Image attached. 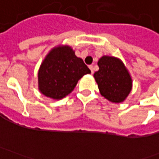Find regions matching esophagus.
Listing matches in <instances>:
<instances>
[{
	"mask_svg": "<svg viewBox=\"0 0 159 159\" xmlns=\"http://www.w3.org/2000/svg\"><path fill=\"white\" fill-rule=\"evenodd\" d=\"M89 69L91 70V73L93 74L94 73V67H93V65H89Z\"/></svg>",
	"mask_w": 159,
	"mask_h": 159,
	"instance_id": "34e87169",
	"label": "esophagus"
}]
</instances>
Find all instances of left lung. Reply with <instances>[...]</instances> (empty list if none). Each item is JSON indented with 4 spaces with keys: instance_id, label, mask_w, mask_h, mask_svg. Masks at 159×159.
<instances>
[{
    "instance_id": "1",
    "label": "left lung",
    "mask_w": 159,
    "mask_h": 159,
    "mask_svg": "<svg viewBox=\"0 0 159 159\" xmlns=\"http://www.w3.org/2000/svg\"><path fill=\"white\" fill-rule=\"evenodd\" d=\"M94 73L101 95L112 102H121L132 89V79L124 64L116 57L104 56Z\"/></svg>"
}]
</instances>
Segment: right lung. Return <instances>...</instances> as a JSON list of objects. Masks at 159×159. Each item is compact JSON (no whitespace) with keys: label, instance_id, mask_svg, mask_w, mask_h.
<instances>
[{"label":"right lung","instance_id":"1","mask_svg":"<svg viewBox=\"0 0 159 159\" xmlns=\"http://www.w3.org/2000/svg\"><path fill=\"white\" fill-rule=\"evenodd\" d=\"M91 70L70 47L53 48L40 65L39 89L47 97L62 99L69 95L77 82Z\"/></svg>","mask_w":159,"mask_h":159}]
</instances>
